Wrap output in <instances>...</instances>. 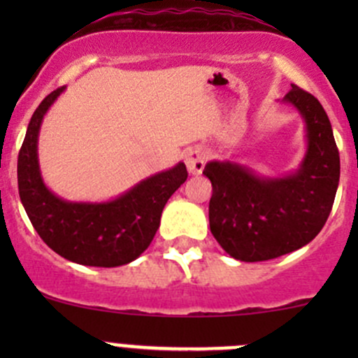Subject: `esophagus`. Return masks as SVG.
<instances>
[{"mask_svg": "<svg viewBox=\"0 0 358 358\" xmlns=\"http://www.w3.org/2000/svg\"><path fill=\"white\" fill-rule=\"evenodd\" d=\"M208 157V152H206L202 147H194V149H190L185 156V164L190 175H199V173H202Z\"/></svg>", "mask_w": 358, "mask_h": 358, "instance_id": "1", "label": "esophagus"}]
</instances>
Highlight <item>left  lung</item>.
<instances>
[{"label": "left lung", "instance_id": "left-lung-1", "mask_svg": "<svg viewBox=\"0 0 358 358\" xmlns=\"http://www.w3.org/2000/svg\"><path fill=\"white\" fill-rule=\"evenodd\" d=\"M282 102L299 110L308 149L301 166L282 178L258 176L236 162L211 161L209 229L218 244L241 262H265L315 239L327 222L339 183V152L319 100L292 85Z\"/></svg>", "mask_w": 358, "mask_h": 358}]
</instances>
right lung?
Here are the masks:
<instances>
[{
    "label": "right lung",
    "instance_id": "add662e5",
    "mask_svg": "<svg viewBox=\"0 0 358 358\" xmlns=\"http://www.w3.org/2000/svg\"><path fill=\"white\" fill-rule=\"evenodd\" d=\"M66 86L50 93L32 114L19 152V194L45 244L69 262L119 266L138 258L156 236L161 213L189 173L183 162L149 176L109 202H69L50 192L38 162V135L46 110Z\"/></svg>",
    "mask_w": 358,
    "mask_h": 358
}]
</instances>
